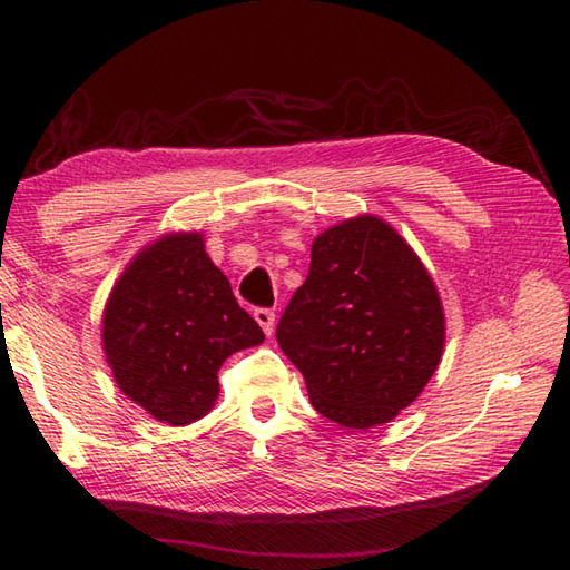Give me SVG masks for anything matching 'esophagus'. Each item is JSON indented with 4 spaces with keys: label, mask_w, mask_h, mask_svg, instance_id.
Here are the masks:
<instances>
[{
    "label": "esophagus",
    "mask_w": 570,
    "mask_h": 570,
    "mask_svg": "<svg viewBox=\"0 0 570 570\" xmlns=\"http://www.w3.org/2000/svg\"><path fill=\"white\" fill-rule=\"evenodd\" d=\"M254 320L258 322V326H262V330L272 336V332H274V322H276V314L272 312V308H256L254 312Z\"/></svg>",
    "instance_id": "34e87169"
}]
</instances>
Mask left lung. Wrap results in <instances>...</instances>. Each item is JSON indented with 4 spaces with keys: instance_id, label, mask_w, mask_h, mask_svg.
Returning a JSON list of instances; mask_svg holds the SVG:
<instances>
[{
    "instance_id": "obj_1",
    "label": "left lung",
    "mask_w": 570,
    "mask_h": 570,
    "mask_svg": "<svg viewBox=\"0 0 570 570\" xmlns=\"http://www.w3.org/2000/svg\"><path fill=\"white\" fill-rule=\"evenodd\" d=\"M314 410L370 430L420 397L445 346L435 282L387 220L356 216L312 244L306 282L276 326Z\"/></svg>"
}]
</instances>
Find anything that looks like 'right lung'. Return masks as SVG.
Listing matches in <instances>:
<instances>
[{"instance_id": "obj_1", "label": "right lung", "mask_w": 570, "mask_h": 570, "mask_svg": "<svg viewBox=\"0 0 570 570\" xmlns=\"http://www.w3.org/2000/svg\"><path fill=\"white\" fill-rule=\"evenodd\" d=\"M264 342L200 234H168L132 258L102 314V350L125 397L173 428L204 417L230 354Z\"/></svg>"}]
</instances>
